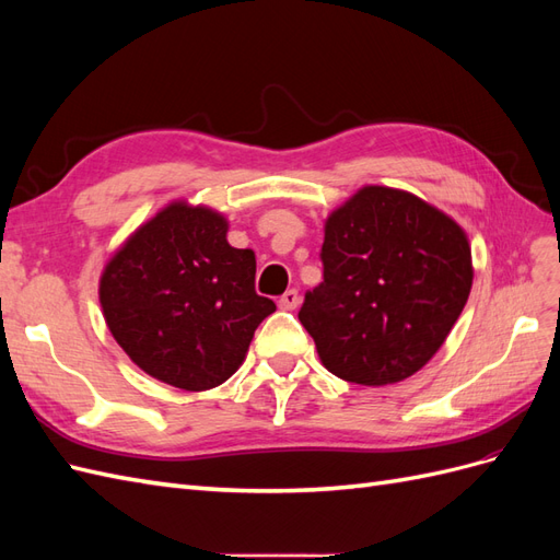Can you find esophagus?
<instances>
[{"label": "esophagus", "mask_w": 560, "mask_h": 560, "mask_svg": "<svg viewBox=\"0 0 560 560\" xmlns=\"http://www.w3.org/2000/svg\"><path fill=\"white\" fill-rule=\"evenodd\" d=\"M301 303V296L296 290H287L282 296H280V308L284 311H294Z\"/></svg>", "instance_id": "1"}]
</instances>
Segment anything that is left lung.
I'll list each match as a JSON object with an SVG mask.
<instances>
[{
  "label": "left lung",
  "instance_id": "left-lung-1",
  "mask_svg": "<svg viewBox=\"0 0 560 560\" xmlns=\"http://www.w3.org/2000/svg\"><path fill=\"white\" fill-rule=\"evenodd\" d=\"M325 280L299 311L322 364L358 385L413 376L444 346L471 290L465 231L422 198L364 186L325 222Z\"/></svg>",
  "mask_w": 560,
  "mask_h": 560
}]
</instances>
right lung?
<instances>
[{"label":"right lung","instance_id":"1","mask_svg":"<svg viewBox=\"0 0 560 560\" xmlns=\"http://www.w3.org/2000/svg\"><path fill=\"white\" fill-rule=\"evenodd\" d=\"M226 219L175 200L118 247L100 278L116 343L151 378L189 393L229 381L276 303L254 290L252 249L226 241Z\"/></svg>","mask_w":560,"mask_h":560}]
</instances>
